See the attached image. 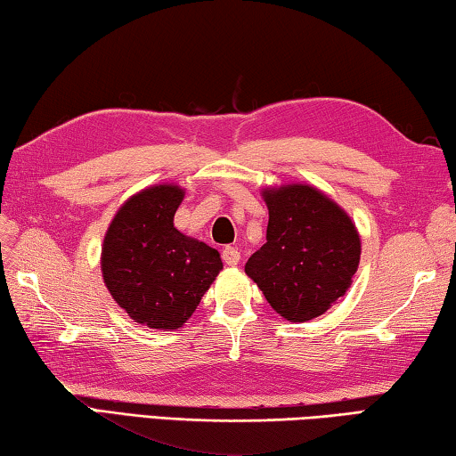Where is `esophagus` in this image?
I'll list each match as a JSON object with an SVG mask.
<instances>
[{
  "label": "esophagus",
  "mask_w": 456,
  "mask_h": 456,
  "mask_svg": "<svg viewBox=\"0 0 456 456\" xmlns=\"http://www.w3.org/2000/svg\"><path fill=\"white\" fill-rule=\"evenodd\" d=\"M222 260L228 266H236L238 263H240V250L234 248V246H226V248L222 250Z\"/></svg>",
  "instance_id": "34e87169"
}]
</instances>
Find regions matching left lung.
<instances>
[{
  "mask_svg": "<svg viewBox=\"0 0 456 456\" xmlns=\"http://www.w3.org/2000/svg\"><path fill=\"white\" fill-rule=\"evenodd\" d=\"M266 242L244 271L271 307L289 321H309L352 285L360 234L349 216L311 185L266 190Z\"/></svg>",
  "mask_w": 456,
  "mask_h": 456,
  "instance_id": "1",
  "label": "left lung"
}]
</instances>
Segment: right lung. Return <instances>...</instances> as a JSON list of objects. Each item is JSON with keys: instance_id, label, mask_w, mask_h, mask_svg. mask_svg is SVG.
Returning a JSON list of instances; mask_svg holds the SVG:
<instances>
[{"instance_id": "1", "label": "right lung", "mask_w": 456, "mask_h": 456, "mask_svg": "<svg viewBox=\"0 0 456 456\" xmlns=\"http://www.w3.org/2000/svg\"><path fill=\"white\" fill-rule=\"evenodd\" d=\"M177 185H153L125 201L102 244V277L137 323L177 330L222 271L220 252L174 226Z\"/></svg>"}]
</instances>
